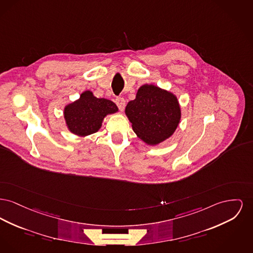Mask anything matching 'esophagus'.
Here are the masks:
<instances>
[{"label": "esophagus", "mask_w": 253, "mask_h": 253, "mask_svg": "<svg viewBox=\"0 0 253 253\" xmlns=\"http://www.w3.org/2000/svg\"><path fill=\"white\" fill-rule=\"evenodd\" d=\"M116 103L118 105V107H119V109L120 111H123V110H124L125 105H126V102H125V99H124V98L118 97V98L116 99Z\"/></svg>", "instance_id": "34e87169"}]
</instances>
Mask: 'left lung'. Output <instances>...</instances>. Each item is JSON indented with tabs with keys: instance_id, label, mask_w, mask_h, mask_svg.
I'll return each mask as SVG.
<instances>
[{
	"instance_id": "obj_1",
	"label": "left lung",
	"mask_w": 253,
	"mask_h": 253,
	"mask_svg": "<svg viewBox=\"0 0 253 253\" xmlns=\"http://www.w3.org/2000/svg\"><path fill=\"white\" fill-rule=\"evenodd\" d=\"M125 115L136 136L147 145L156 146L175 133L181 110L175 93L144 84L137 89L134 100L128 102Z\"/></svg>"
}]
</instances>
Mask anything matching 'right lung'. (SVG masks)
Wrapping results in <instances>:
<instances>
[{
  "label": "right lung",
  "mask_w": 253,
  "mask_h": 253,
  "mask_svg": "<svg viewBox=\"0 0 253 253\" xmlns=\"http://www.w3.org/2000/svg\"><path fill=\"white\" fill-rule=\"evenodd\" d=\"M119 112L118 106L106 98H97L89 89L80 97L66 105L63 111L68 130L77 136L85 137L99 131L107 116Z\"/></svg>",
  "instance_id": "1"
}]
</instances>
